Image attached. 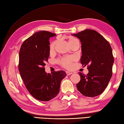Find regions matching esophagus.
Here are the masks:
<instances>
[{
    "label": "esophagus",
    "mask_w": 124,
    "mask_h": 124,
    "mask_svg": "<svg viewBox=\"0 0 124 124\" xmlns=\"http://www.w3.org/2000/svg\"><path fill=\"white\" fill-rule=\"evenodd\" d=\"M66 74H67V76H69V75H70L71 74H72V72H70L69 71H66Z\"/></svg>",
    "instance_id": "esophagus-1"
}]
</instances>
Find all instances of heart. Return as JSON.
<instances>
[{"label":"heart","instance_id":"obj_1","mask_svg":"<svg viewBox=\"0 0 124 124\" xmlns=\"http://www.w3.org/2000/svg\"><path fill=\"white\" fill-rule=\"evenodd\" d=\"M68 42L69 45L70 46L72 44H74V43L76 42H78V40L76 38L72 36H69L68 38ZM56 45V42H53L50 46V51H53L54 49L55 46ZM74 61V58L71 56L67 57H63L60 59L58 62L59 63L63 66V67L65 68H70L71 67V64L72 61Z\"/></svg>","mask_w":124,"mask_h":124}]
</instances>
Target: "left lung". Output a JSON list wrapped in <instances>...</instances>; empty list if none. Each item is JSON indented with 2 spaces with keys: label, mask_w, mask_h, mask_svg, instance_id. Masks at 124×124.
Returning <instances> with one entry per match:
<instances>
[{
  "label": "left lung",
  "mask_w": 124,
  "mask_h": 124,
  "mask_svg": "<svg viewBox=\"0 0 124 124\" xmlns=\"http://www.w3.org/2000/svg\"><path fill=\"white\" fill-rule=\"evenodd\" d=\"M72 35L81 42V63L88 65V74L79 72L81 80L76 84L83 96L94 97L102 93L112 75L114 58L110 43L94 30H86Z\"/></svg>",
  "instance_id": "1"
}]
</instances>
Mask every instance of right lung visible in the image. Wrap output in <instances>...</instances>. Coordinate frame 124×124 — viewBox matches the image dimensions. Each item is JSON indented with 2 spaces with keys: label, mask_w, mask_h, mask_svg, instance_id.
<instances>
[{
  "label": "right lung",
  "mask_w": 124,
  "mask_h": 124,
  "mask_svg": "<svg viewBox=\"0 0 124 124\" xmlns=\"http://www.w3.org/2000/svg\"><path fill=\"white\" fill-rule=\"evenodd\" d=\"M56 35L40 31L26 39L19 52V70L29 93L37 100L47 101L59 93L60 84L67 76L64 71H45L50 54V38Z\"/></svg>",
  "instance_id": "right-lung-1"
}]
</instances>
